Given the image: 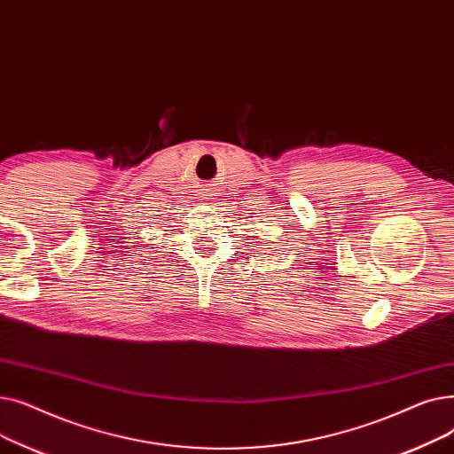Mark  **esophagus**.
I'll use <instances>...</instances> for the list:
<instances>
[{
  "mask_svg": "<svg viewBox=\"0 0 454 454\" xmlns=\"http://www.w3.org/2000/svg\"><path fill=\"white\" fill-rule=\"evenodd\" d=\"M202 197H204V199H207V197H213V191H211V189H206L204 193H202Z\"/></svg>",
  "mask_w": 454,
  "mask_h": 454,
  "instance_id": "1",
  "label": "esophagus"
}]
</instances>
